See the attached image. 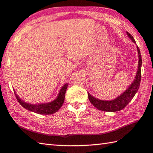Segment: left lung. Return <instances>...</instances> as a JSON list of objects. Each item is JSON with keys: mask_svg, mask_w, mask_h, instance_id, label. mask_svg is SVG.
<instances>
[{"mask_svg": "<svg viewBox=\"0 0 153 153\" xmlns=\"http://www.w3.org/2000/svg\"><path fill=\"white\" fill-rule=\"evenodd\" d=\"M127 36L130 39H131L132 42L136 43L133 36L130 34L128 32H126ZM137 47V54H138V66H137V71L134 78V80L130 84L128 88L122 94L119 95L117 97L111 100H104L98 99L94 96L91 95L88 93V99L89 101L94 105L95 108H97L99 110L105 111H120L128 105V104L131 101L134 97L136 95L137 90L140 88V81H141V64H142V60H141V56L140 53V51L139 47Z\"/></svg>", "mask_w": 153, "mask_h": 153, "instance_id": "left-lung-1", "label": "left lung"}]
</instances>
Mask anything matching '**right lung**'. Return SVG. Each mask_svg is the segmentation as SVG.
I'll return each instance as SVG.
<instances>
[{
  "label": "right lung",
  "instance_id": "right-lung-1",
  "mask_svg": "<svg viewBox=\"0 0 153 153\" xmlns=\"http://www.w3.org/2000/svg\"><path fill=\"white\" fill-rule=\"evenodd\" d=\"M68 83L64 84L61 88L60 90L59 91V94L54 100L49 102L46 103H41V104H30L24 101L19 98V97L17 95L15 90L14 93L16 95V98L19 102L20 105L29 111L35 112L36 114H43V115H49L53 114L60 108L62 105L64 104L65 99V94L66 92V89L68 86Z\"/></svg>",
  "mask_w": 153,
  "mask_h": 153
}]
</instances>
